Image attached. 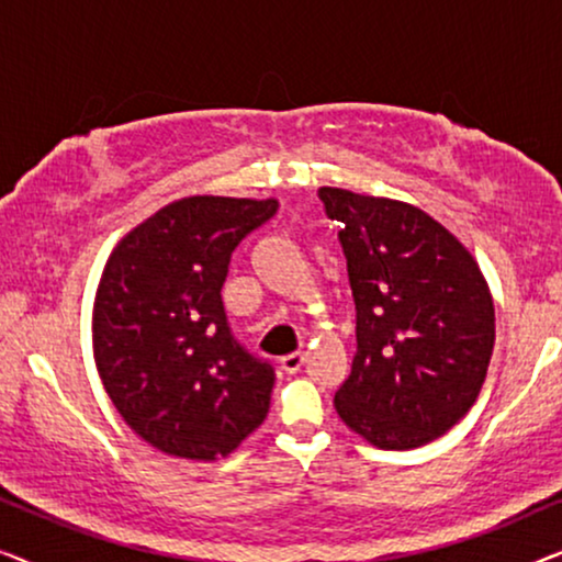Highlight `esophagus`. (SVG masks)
Segmentation results:
<instances>
[{
  "mask_svg": "<svg viewBox=\"0 0 562 562\" xmlns=\"http://www.w3.org/2000/svg\"><path fill=\"white\" fill-rule=\"evenodd\" d=\"M304 360H306L304 352H289V356L281 358V368H283V371H286V373H296L299 368L304 366Z\"/></svg>",
  "mask_w": 562,
  "mask_h": 562,
  "instance_id": "34e87169",
  "label": "esophagus"
}]
</instances>
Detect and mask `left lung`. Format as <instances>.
Returning a JSON list of instances; mask_svg holds the SVG:
<instances>
[{"label":"left lung","mask_w":562,"mask_h":562,"mask_svg":"<svg viewBox=\"0 0 562 562\" xmlns=\"http://www.w3.org/2000/svg\"><path fill=\"white\" fill-rule=\"evenodd\" d=\"M356 302V356L335 394L352 432L412 450L471 409L494 352V302L479 263L417 206L322 187Z\"/></svg>","instance_id":"8db88e82"}]
</instances>
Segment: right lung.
Masks as SVG:
<instances>
[{
  "mask_svg": "<svg viewBox=\"0 0 562 562\" xmlns=\"http://www.w3.org/2000/svg\"><path fill=\"white\" fill-rule=\"evenodd\" d=\"M276 199L187 196L120 240L94 302V358L122 419L176 458H225L266 419L273 366L229 329L222 283Z\"/></svg>",
  "mask_w": 562,
  "mask_h": 562,
  "instance_id": "obj_1",
  "label": "right lung"
}]
</instances>
